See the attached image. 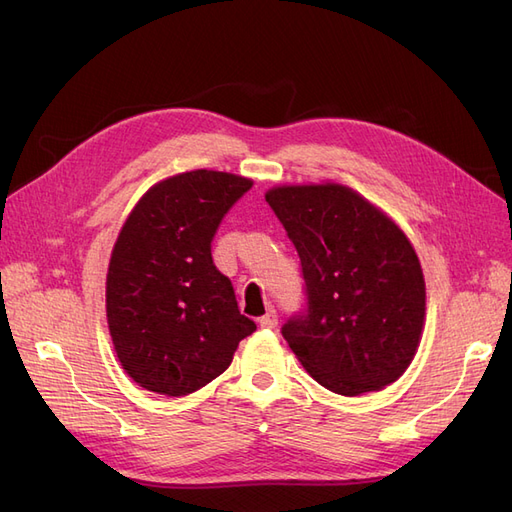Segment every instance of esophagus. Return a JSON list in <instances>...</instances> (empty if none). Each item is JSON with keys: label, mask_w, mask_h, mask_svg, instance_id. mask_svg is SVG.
I'll use <instances>...</instances> for the list:
<instances>
[{"label": "esophagus", "mask_w": 512, "mask_h": 512, "mask_svg": "<svg viewBox=\"0 0 512 512\" xmlns=\"http://www.w3.org/2000/svg\"><path fill=\"white\" fill-rule=\"evenodd\" d=\"M258 324H260L262 329H275V327H277V314H275V309H269V312L258 320Z\"/></svg>", "instance_id": "34e87169"}]
</instances>
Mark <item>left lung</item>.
Segmentation results:
<instances>
[{
  "label": "left lung",
  "instance_id": "8db88e82",
  "mask_svg": "<svg viewBox=\"0 0 512 512\" xmlns=\"http://www.w3.org/2000/svg\"><path fill=\"white\" fill-rule=\"evenodd\" d=\"M265 198L301 258L307 303L282 327L301 365L346 397L395 382L425 322L423 269L408 237L346 185H282Z\"/></svg>",
  "mask_w": 512,
  "mask_h": 512
}]
</instances>
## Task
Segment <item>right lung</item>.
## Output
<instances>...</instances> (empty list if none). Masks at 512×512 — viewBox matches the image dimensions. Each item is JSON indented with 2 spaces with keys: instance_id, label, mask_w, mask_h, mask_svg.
<instances>
[{
  "instance_id": "1",
  "label": "right lung",
  "mask_w": 512,
  "mask_h": 512,
  "mask_svg": "<svg viewBox=\"0 0 512 512\" xmlns=\"http://www.w3.org/2000/svg\"><path fill=\"white\" fill-rule=\"evenodd\" d=\"M252 181L190 170L138 200L113 247L106 318L117 359L147 391L183 397L228 369L256 331L211 258V241Z\"/></svg>"
}]
</instances>
